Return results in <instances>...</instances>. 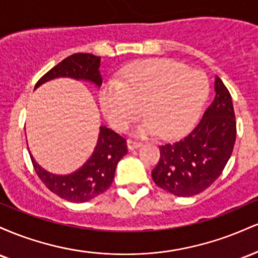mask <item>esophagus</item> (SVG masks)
Listing matches in <instances>:
<instances>
[{"instance_id":"esophagus-1","label":"esophagus","mask_w":258,"mask_h":258,"mask_svg":"<svg viewBox=\"0 0 258 258\" xmlns=\"http://www.w3.org/2000/svg\"><path fill=\"white\" fill-rule=\"evenodd\" d=\"M127 148H128L130 150H133V149H137V148H139L142 146L141 142H136V141H132V139H128L127 141Z\"/></svg>"}]
</instances>
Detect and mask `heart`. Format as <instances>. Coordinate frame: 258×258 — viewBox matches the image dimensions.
<instances>
[{"instance_id":"b5f03b06","label":"heart","mask_w":258,"mask_h":258,"mask_svg":"<svg viewBox=\"0 0 258 258\" xmlns=\"http://www.w3.org/2000/svg\"><path fill=\"white\" fill-rule=\"evenodd\" d=\"M210 96V81L201 70L188 69L171 59H148L128 65L116 79L100 86L103 114L115 128L123 130L142 111L135 127L141 137L170 138L195 125Z\"/></svg>"}]
</instances>
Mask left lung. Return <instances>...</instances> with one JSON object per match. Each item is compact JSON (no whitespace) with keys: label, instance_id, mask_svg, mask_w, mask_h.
<instances>
[{"label":"left lung","instance_id":"1","mask_svg":"<svg viewBox=\"0 0 258 258\" xmlns=\"http://www.w3.org/2000/svg\"><path fill=\"white\" fill-rule=\"evenodd\" d=\"M216 96L200 122L185 137L160 146L152 176L155 184L176 197H193L221 176L233 153L236 122L232 97L215 78Z\"/></svg>","mask_w":258,"mask_h":258}]
</instances>
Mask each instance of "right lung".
<instances>
[{"label": "right lung", "mask_w": 258, "mask_h": 258, "mask_svg": "<svg viewBox=\"0 0 258 258\" xmlns=\"http://www.w3.org/2000/svg\"><path fill=\"white\" fill-rule=\"evenodd\" d=\"M100 57L90 53H76L65 58L38 80L35 90L54 79L68 78L78 81L102 85L99 72ZM127 153L126 141L112 130L99 127V135L93 153L87 161L68 174H55L44 170L37 164L32 154L30 158L37 176L44 185L58 197L72 203H86L94 199L111 185L117 162Z\"/></svg>", "instance_id": "add662e5"}]
</instances>
